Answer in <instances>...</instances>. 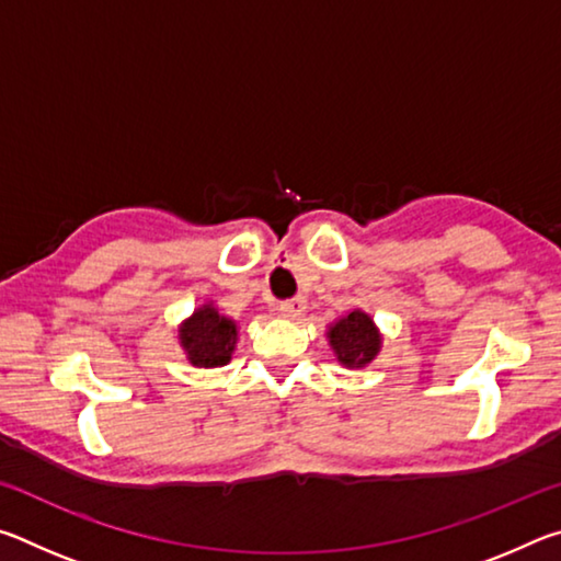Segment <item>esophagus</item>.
<instances>
[{
    "label": "esophagus",
    "instance_id": "1",
    "mask_svg": "<svg viewBox=\"0 0 561 561\" xmlns=\"http://www.w3.org/2000/svg\"><path fill=\"white\" fill-rule=\"evenodd\" d=\"M304 309H307V301H304L301 297H297V299H289V301H282V304H279L282 317H287V319H297Z\"/></svg>",
    "mask_w": 561,
    "mask_h": 561
}]
</instances>
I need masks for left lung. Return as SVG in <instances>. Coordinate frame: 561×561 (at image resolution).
I'll use <instances>...</instances> for the list:
<instances>
[{"instance_id":"left-lung-1","label":"left lung","mask_w":561,"mask_h":561,"mask_svg":"<svg viewBox=\"0 0 561 561\" xmlns=\"http://www.w3.org/2000/svg\"><path fill=\"white\" fill-rule=\"evenodd\" d=\"M329 346L341 366L364 368L381 354L383 334L378 331L371 314L364 309H351L327 327Z\"/></svg>"}]
</instances>
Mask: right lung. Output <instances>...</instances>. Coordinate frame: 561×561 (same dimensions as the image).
<instances>
[{
	"instance_id": "1",
	"label": "right lung",
	"mask_w": 561,
	"mask_h": 561,
	"mask_svg": "<svg viewBox=\"0 0 561 561\" xmlns=\"http://www.w3.org/2000/svg\"><path fill=\"white\" fill-rule=\"evenodd\" d=\"M240 327L225 317L215 301H205L193 314L180 321L178 344L195 368H220L230 364Z\"/></svg>"
}]
</instances>
